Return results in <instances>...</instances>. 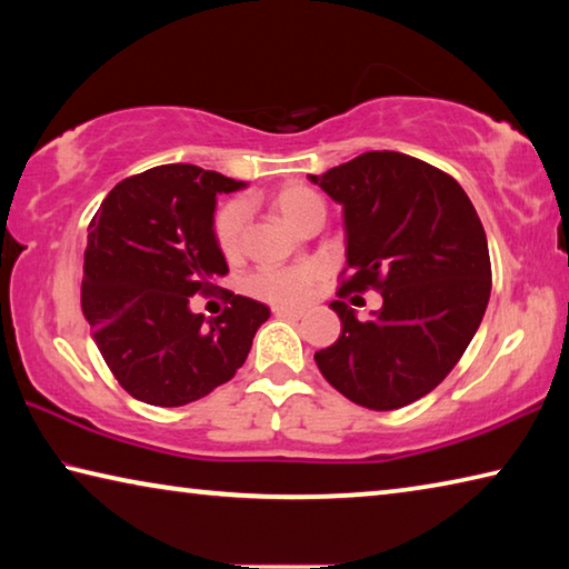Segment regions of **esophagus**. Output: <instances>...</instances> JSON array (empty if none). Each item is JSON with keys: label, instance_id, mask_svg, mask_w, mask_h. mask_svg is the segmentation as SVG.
Returning <instances> with one entry per match:
<instances>
[{"label": "esophagus", "instance_id": "1", "mask_svg": "<svg viewBox=\"0 0 569 569\" xmlns=\"http://www.w3.org/2000/svg\"><path fill=\"white\" fill-rule=\"evenodd\" d=\"M273 313L278 319H303V308H288V306H276Z\"/></svg>", "mask_w": 569, "mask_h": 569}]
</instances>
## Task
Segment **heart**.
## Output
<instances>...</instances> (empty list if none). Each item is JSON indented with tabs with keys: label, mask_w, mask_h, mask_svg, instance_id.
I'll return each mask as SVG.
<instances>
[{
	"label": "heart",
	"mask_w": 569,
	"mask_h": 569,
	"mask_svg": "<svg viewBox=\"0 0 569 569\" xmlns=\"http://www.w3.org/2000/svg\"><path fill=\"white\" fill-rule=\"evenodd\" d=\"M271 206L281 213L296 230H303L313 218H323V200L306 186H283L271 196ZM213 236L228 261L243 253L246 243V206L240 200L220 206L213 218ZM319 281L316 266H288V268H263L250 276L248 288L258 298L271 303H298L311 293Z\"/></svg>",
	"instance_id": "1"
}]
</instances>
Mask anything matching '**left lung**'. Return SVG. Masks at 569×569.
Wrapping results in <instances>:
<instances>
[{"label":"left lung","instance_id":"obj_1","mask_svg":"<svg viewBox=\"0 0 569 569\" xmlns=\"http://www.w3.org/2000/svg\"><path fill=\"white\" fill-rule=\"evenodd\" d=\"M343 208L339 293L381 291L369 321L333 301L341 336L316 351L323 379L373 411L427 397L455 369L492 291L487 236L459 182L403 152L371 150L308 176Z\"/></svg>","mask_w":569,"mask_h":569}]
</instances>
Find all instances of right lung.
Listing matches in <instances>:
<instances>
[{
    "instance_id": "right-lung-1",
    "label": "right lung",
    "mask_w": 569,
    "mask_h": 569,
    "mask_svg": "<svg viewBox=\"0 0 569 569\" xmlns=\"http://www.w3.org/2000/svg\"><path fill=\"white\" fill-rule=\"evenodd\" d=\"M246 182L198 166H160L118 182L84 250L82 313L120 387L152 407H182L236 377L268 306L226 291L213 321L190 296L228 273L213 236L220 192Z\"/></svg>"
}]
</instances>
